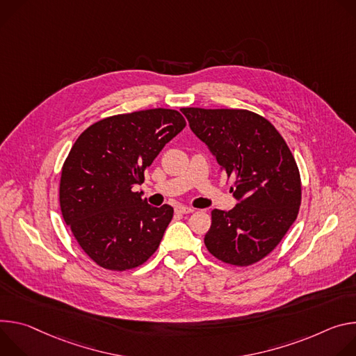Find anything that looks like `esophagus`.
I'll use <instances>...</instances> for the list:
<instances>
[{
	"mask_svg": "<svg viewBox=\"0 0 356 356\" xmlns=\"http://www.w3.org/2000/svg\"><path fill=\"white\" fill-rule=\"evenodd\" d=\"M175 211L178 212V213H192L195 209L193 208H191V207H185V205H178L177 208H175Z\"/></svg>",
	"mask_w": 356,
	"mask_h": 356,
	"instance_id": "obj_1",
	"label": "esophagus"
}]
</instances>
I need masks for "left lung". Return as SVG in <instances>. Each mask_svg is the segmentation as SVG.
I'll return each mask as SVG.
<instances>
[{
  "mask_svg": "<svg viewBox=\"0 0 356 356\" xmlns=\"http://www.w3.org/2000/svg\"><path fill=\"white\" fill-rule=\"evenodd\" d=\"M193 134L204 141L233 179L230 211H212L207 249L223 263L250 266L280 243L301 204V179L280 133L264 117L238 108L181 110Z\"/></svg>",
  "mask_w": 356,
  "mask_h": 356,
  "instance_id": "obj_1",
  "label": "left lung"
}]
</instances>
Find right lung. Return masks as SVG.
Wrapping results in <instances>:
<instances>
[{
	"mask_svg": "<svg viewBox=\"0 0 356 356\" xmlns=\"http://www.w3.org/2000/svg\"><path fill=\"white\" fill-rule=\"evenodd\" d=\"M186 126L177 110L111 115L73 144L62 167V216L85 253L114 271L145 263L158 249L174 209L155 208L133 188L167 143Z\"/></svg>",
	"mask_w": 356,
	"mask_h": 356,
	"instance_id": "1",
	"label": "right lung"
}]
</instances>
